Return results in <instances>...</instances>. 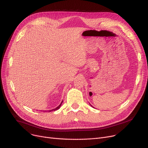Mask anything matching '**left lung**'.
<instances>
[{
    "mask_svg": "<svg viewBox=\"0 0 148 148\" xmlns=\"http://www.w3.org/2000/svg\"><path fill=\"white\" fill-rule=\"evenodd\" d=\"M90 106H92V105H90Z\"/></svg>",
    "mask_w": 148,
    "mask_h": 148,
    "instance_id": "8db88e82",
    "label": "left lung"
}]
</instances>
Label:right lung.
<instances>
[{
	"label": "right lung",
	"instance_id": "1",
	"mask_svg": "<svg viewBox=\"0 0 148 148\" xmlns=\"http://www.w3.org/2000/svg\"><path fill=\"white\" fill-rule=\"evenodd\" d=\"M62 102H63V101H62V103L60 104V105H59L58 107H57L56 108H54V109H52V110H49V112H52V111H55V110H58L59 108H60V106H61V104H62ZM43 112H44V110H43Z\"/></svg>",
	"mask_w": 148,
	"mask_h": 148
}]
</instances>
